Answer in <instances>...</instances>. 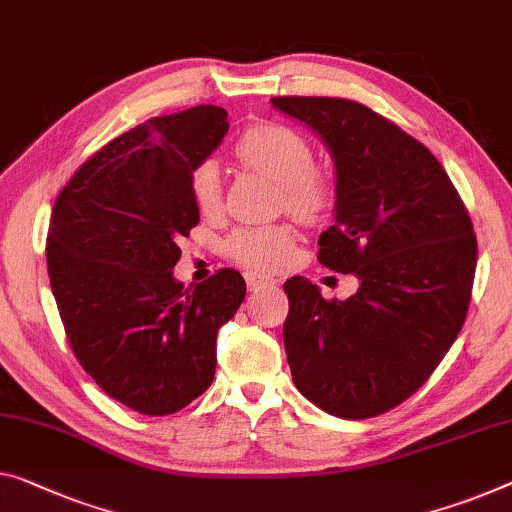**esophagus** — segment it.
Listing matches in <instances>:
<instances>
[{
    "label": "esophagus",
    "mask_w": 512,
    "mask_h": 512,
    "mask_svg": "<svg viewBox=\"0 0 512 512\" xmlns=\"http://www.w3.org/2000/svg\"><path fill=\"white\" fill-rule=\"evenodd\" d=\"M246 282H248L250 292H259V289L276 285V280L266 278V276H262V273H257V271H248V273H246Z\"/></svg>",
    "instance_id": "esophagus-1"
}]
</instances>
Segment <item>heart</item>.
Wrapping results in <instances>:
<instances>
[{
	"label": "heart",
	"mask_w": 512,
	"mask_h": 512,
	"mask_svg": "<svg viewBox=\"0 0 512 512\" xmlns=\"http://www.w3.org/2000/svg\"><path fill=\"white\" fill-rule=\"evenodd\" d=\"M236 156L280 186V207L301 220L322 218L333 202L331 181L315 170V151L301 133L287 126L262 124L236 142ZM190 193L202 213L218 211L223 200L218 165L213 160L190 172ZM227 255L253 269H280L294 253V232L287 225L246 227L225 243Z\"/></svg>",
	"instance_id": "obj_1"
}]
</instances>
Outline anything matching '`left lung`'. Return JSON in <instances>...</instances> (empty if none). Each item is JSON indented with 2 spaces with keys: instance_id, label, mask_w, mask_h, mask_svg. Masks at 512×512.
<instances>
[{
  "instance_id": "obj_1",
  "label": "left lung",
  "mask_w": 512,
  "mask_h": 512,
  "mask_svg": "<svg viewBox=\"0 0 512 512\" xmlns=\"http://www.w3.org/2000/svg\"><path fill=\"white\" fill-rule=\"evenodd\" d=\"M271 103L329 147L335 225L319 236L317 259L361 282L345 301H326L308 278L285 282L292 379L326 414L379 416L425 384L462 329L474 225L439 160L393 121L347 98Z\"/></svg>"
}]
</instances>
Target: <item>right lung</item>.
Here are the masks:
<instances>
[{
    "mask_svg": "<svg viewBox=\"0 0 512 512\" xmlns=\"http://www.w3.org/2000/svg\"><path fill=\"white\" fill-rule=\"evenodd\" d=\"M197 105L154 117L98 149L61 190L48 273L66 338L87 375L128 409L174 414L216 375V335L246 299L239 271L183 289L179 239L200 223L190 172L227 133Z\"/></svg>",
    "mask_w": 512,
    "mask_h": 512,
    "instance_id": "obj_1",
    "label": "right lung"
}]
</instances>
